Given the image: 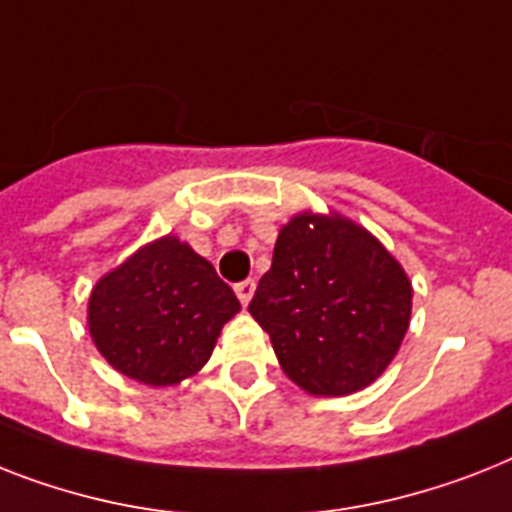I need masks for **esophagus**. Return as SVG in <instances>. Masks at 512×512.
Instances as JSON below:
<instances>
[{
	"label": "esophagus",
	"mask_w": 512,
	"mask_h": 512,
	"mask_svg": "<svg viewBox=\"0 0 512 512\" xmlns=\"http://www.w3.org/2000/svg\"><path fill=\"white\" fill-rule=\"evenodd\" d=\"M234 289H236V297H239V302L247 307L249 299H252V294H255V281H252V278H247V281H242V284H236Z\"/></svg>",
	"instance_id": "34e87169"
}]
</instances>
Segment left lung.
I'll list each match as a JSON object with an SVG mask.
<instances>
[{
	"instance_id": "1",
	"label": "left lung",
	"mask_w": 512,
	"mask_h": 512,
	"mask_svg": "<svg viewBox=\"0 0 512 512\" xmlns=\"http://www.w3.org/2000/svg\"><path fill=\"white\" fill-rule=\"evenodd\" d=\"M410 307V278L376 236L336 213H299L278 231L249 313L294 384L344 397L392 363Z\"/></svg>"
}]
</instances>
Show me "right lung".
Returning <instances> with one entry per match:
<instances>
[{"mask_svg": "<svg viewBox=\"0 0 512 512\" xmlns=\"http://www.w3.org/2000/svg\"><path fill=\"white\" fill-rule=\"evenodd\" d=\"M242 310L234 289L176 236L144 244L97 281L89 334L107 363L149 386L194 376Z\"/></svg>", "mask_w": 512, "mask_h": 512, "instance_id": "obj_1", "label": "right lung"}]
</instances>
